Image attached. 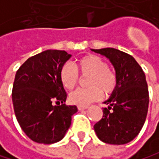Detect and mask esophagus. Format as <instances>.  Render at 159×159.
Listing matches in <instances>:
<instances>
[{
  "label": "esophagus",
  "instance_id": "34e87169",
  "mask_svg": "<svg viewBox=\"0 0 159 159\" xmlns=\"http://www.w3.org/2000/svg\"><path fill=\"white\" fill-rule=\"evenodd\" d=\"M77 108H78V110H79V111H83V110L88 109V106H78Z\"/></svg>",
  "mask_w": 159,
  "mask_h": 159
}]
</instances>
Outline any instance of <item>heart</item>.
I'll use <instances>...</instances> for the list:
<instances>
[{"label":"heart","mask_w":159,"mask_h":159,"mask_svg":"<svg viewBox=\"0 0 159 159\" xmlns=\"http://www.w3.org/2000/svg\"><path fill=\"white\" fill-rule=\"evenodd\" d=\"M89 74V89H79L70 93L69 100L72 104L88 106L99 101L105 94L112 93L117 85L116 74L108 68L106 61L99 56L88 55L79 59L73 67L70 63L64 64L59 71V79L64 89L71 90L77 84L79 74Z\"/></svg>","instance_id":"b5f03b06"}]
</instances>
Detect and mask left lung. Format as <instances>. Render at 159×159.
I'll return each mask as SVG.
<instances>
[{
    "label": "left lung",
    "instance_id": "left-lung-1",
    "mask_svg": "<svg viewBox=\"0 0 159 159\" xmlns=\"http://www.w3.org/2000/svg\"><path fill=\"white\" fill-rule=\"evenodd\" d=\"M113 64L117 85L103 103L102 118L94 125L98 138L110 144H125L141 131L148 112L149 94L145 74L135 58L118 49H91Z\"/></svg>",
    "mask_w": 159,
    "mask_h": 159
}]
</instances>
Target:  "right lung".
<instances>
[{"label": "right lung", "mask_w": 159, "mask_h": 159, "mask_svg": "<svg viewBox=\"0 0 159 159\" xmlns=\"http://www.w3.org/2000/svg\"><path fill=\"white\" fill-rule=\"evenodd\" d=\"M70 57L64 50H45L28 58L16 73L15 115L22 130L35 143L51 144L62 140L77 112L75 105L64 103L67 94L59 79L60 69Z\"/></svg>", "instance_id": "right-lung-1"}]
</instances>
